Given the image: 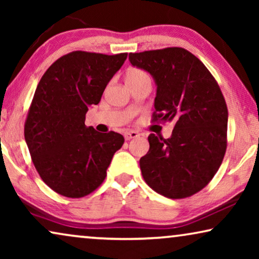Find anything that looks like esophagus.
<instances>
[{
  "instance_id": "obj_1",
  "label": "esophagus",
  "mask_w": 259,
  "mask_h": 259,
  "mask_svg": "<svg viewBox=\"0 0 259 259\" xmlns=\"http://www.w3.org/2000/svg\"><path fill=\"white\" fill-rule=\"evenodd\" d=\"M140 134L139 132H137V131H127V132H125V134H123V137H125L126 140L134 139V138H138Z\"/></svg>"
}]
</instances>
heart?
<instances>
[{
	"label": "heart",
	"mask_w": 259,
	"mask_h": 259,
	"mask_svg": "<svg viewBox=\"0 0 259 259\" xmlns=\"http://www.w3.org/2000/svg\"><path fill=\"white\" fill-rule=\"evenodd\" d=\"M147 74L144 72L143 69L140 68H137V67H131L126 70V74H125V80H126V83L128 82H133V81L136 80H139L141 77H146Z\"/></svg>",
	"instance_id": "1"
}]
</instances>
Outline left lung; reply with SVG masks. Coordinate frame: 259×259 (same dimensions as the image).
Masks as SVG:
<instances>
[{
  "instance_id": "1",
  "label": "left lung",
  "mask_w": 259,
  "mask_h": 259,
  "mask_svg": "<svg viewBox=\"0 0 259 259\" xmlns=\"http://www.w3.org/2000/svg\"><path fill=\"white\" fill-rule=\"evenodd\" d=\"M133 66L157 83L152 122L175 121L172 136H148L150 150L140 158L148 186L161 196L183 199L211 182L228 146V106L213 75L182 47L130 53Z\"/></svg>"
}]
</instances>
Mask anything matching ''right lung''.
<instances>
[{"label":"right lung","instance_id":"1","mask_svg":"<svg viewBox=\"0 0 259 259\" xmlns=\"http://www.w3.org/2000/svg\"><path fill=\"white\" fill-rule=\"evenodd\" d=\"M127 53L106 55L75 51L59 58L38 82L24 122V139L41 179L68 198L87 196L101 185L123 137L84 125Z\"/></svg>","mask_w":259,"mask_h":259}]
</instances>
